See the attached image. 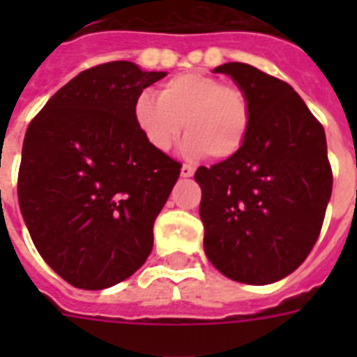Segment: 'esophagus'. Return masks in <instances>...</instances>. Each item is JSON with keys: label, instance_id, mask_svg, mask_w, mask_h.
Wrapping results in <instances>:
<instances>
[{"label": "esophagus", "instance_id": "esophagus-1", "mask_svg": "<svg viewBox=\"0 0 357 357\" xmlns=\"http://www.w3.org/2000/svg\"><path fill=\"white\" fill-rule=\"evenodd\" d=\"M195 174V167L192 165H183L181 167V178H190Z\"/></svg>", "mask_w": 357, "mask_h": 357}]
</instances>
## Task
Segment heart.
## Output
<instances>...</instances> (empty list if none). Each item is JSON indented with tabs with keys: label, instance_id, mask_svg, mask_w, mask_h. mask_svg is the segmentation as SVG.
Segmentation results:
<instances>
[{
	"label": "heart",
	"instance_id": "obj_1",
	"mask_svg": "<svg viewBox=\"0 0 357 357\" xmlns=\"http://www.w3.org/2000/svg\"><path fill=\"white\" fill-rule=\"evenodd\" d=\"M137 128L157 151H168L187 131L183 151L189 157L209 153L229 159L244 146L252 107L243 89L202 72H185L162 83L159 98L142 92L133 107Z\"/></svg>",
	"mask_w": 357,
	"mask_h": 357
}]
</instances>
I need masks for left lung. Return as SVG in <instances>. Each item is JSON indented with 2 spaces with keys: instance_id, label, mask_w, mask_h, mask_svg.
Returning a JSON list of instances; mask_svg holds the SVG:
<instances>
[{
  "instance_id": "obj_1",
  "label": "left lung",
  "mask_w": 357,
  "mask_h": 357,
  "mask_svg": "<svg viewBox=\"0 0 357 357\" xmlns=\"http://www.w3.org/2000/svg\"><path fill=\"white\" fill-rule=\"evenodd\" d=\"M213 72L246 92L252 123L234 157L195 174L204 250L229 280L266 285L296 271L321 234L333 183L326 135L285 81L244 63Z\"/></svg>"
}]
</instances>
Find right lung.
<instances>
[{
    "instance_id": "obj_1",
    "label": "right lung",
    "mask_w": 357,
    "mask_h": 357,
    "mask_svg": "<svg viewBox=\"0 0 357 357\" xmlns=\"http://www.w3.org/2000/svg\"><path fill=\"white\" fill-rule=\"evenodd\" d=\"M165 75L129 61L89 68L25 131L20 211L38 254L74 287H113L150 255L181 165L148 144L133 107Z\"/></svg>"
}]
</instances>
